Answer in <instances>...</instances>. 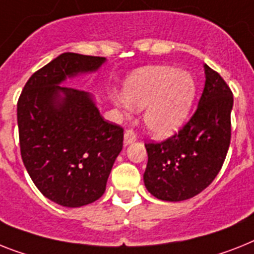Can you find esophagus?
Segmentation results:
<instances>
[{
    "mask_svg": "<svg viewBox=\"0 0 254 254\" xmlns=\"http://www.w3.org/2000/svg\"><path fill=\"white\" fill-rule=\"evenodd\" d=\"M136 139H137V136H136V133L133 129H126V132H125L126 144H131V142L136 141Z\"/></svg>",
    "mask_w": 254,
    "mask_h": 254,
    "instance_id": "34e87169",
    "label": "esophagus"
}]
</instances>
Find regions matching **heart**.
<instances>
[{"label": "heart", "mask_w": 254, "mask_h": 254, "mask_svg": "<svg viewBox=\"0 0 254 254\" xmlns=\"http://www.w3.org/2000/svg\"><path fill=\"white\" fill-rule=\"evenodd\" d=\"M196 85L187 71L170 66L140 68L127 77L125 96L112 94V100L126 114L132 108L144 112V122L150 132L166 137L184 125L193 104Z\"/></svg>", "instance_id": "b5f03b06"}]
</instances>
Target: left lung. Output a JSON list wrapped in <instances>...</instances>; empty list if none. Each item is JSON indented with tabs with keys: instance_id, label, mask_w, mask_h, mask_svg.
Here are the masks:
<instances>
[{
	"instance_id": "obj_1",
	"label": "left lung",
	"mask_w": 254,
	"mask_h": 254,
	"mask_svg": "<svg viewBox=\"0 0 254 254\" xmlns=\"http://www.w3.org/2000/svg\"><path fill=\"white\" fill-rule=\"evenodd\" d=\"M204 68V91L190 121L169 139L145 144L144 183L160 200L183 201L202 192L227 156L234 97L217 71Z\"/></svg>"
}]
</instances>
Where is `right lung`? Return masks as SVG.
I'll return each mask as SVG.
<instances>
[{
	"label": "right lung",
	"mask_w": 254,
	"mask_h": 254,
	"mask_svg": "<svg viewBox=\"0 0 254 254\" xmlns=\"http://www.w3.org/2000/svg\"><path fill=\"white\" fill-rule=\"evenodd\" d=\"M104 57L64 53L37 70L18 100L19 144L29 177L56 204L79 207L98 200L122 150L123 128L106 122L88 92L61 87L93 72Z\"/></svg>",
	"instance_id": "add662e5"
}]
</instances>
